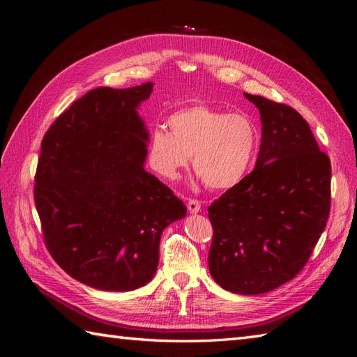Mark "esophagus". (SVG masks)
I'll use <instances>...</instances> for the list:
<instances>
[{"mask_svg": "<svg viewBox=\"0 0 357 357\" xmlns=\"http://www.w3.org/2000/svg\"><path fill=\"white\" fill-rule=\"evenodd\" d=\"M188 208H189L190 213H195L197 214L198 211H201V202L198 199H189Z\"/></svg>", "mask_w": 357, "mask_h": 357, "instance_id": "34e87169", "label": "esophagus"}]
</instances>
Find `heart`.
I'll list each match as a JSON object with an SVG mask.
<instances>
[{
    "label": "heart",
    "mask_w": 357,
    "mask_h": 357,
    "mask_svg": "<svg viewBox=\"0 0 357 357\" xmlns=\"http://www.w3.org/2000/svg\"><path fill=\"white\" fill-rule=\"evenodd\" d=\"M172 131L156 126L149 137V164L159 176L176 180L192 156L193 169L211 189H229L250 169L261 131L252 116L195 104L172 113Z\"/></svg>",
    "instance_id": "1"
}]
</instances>
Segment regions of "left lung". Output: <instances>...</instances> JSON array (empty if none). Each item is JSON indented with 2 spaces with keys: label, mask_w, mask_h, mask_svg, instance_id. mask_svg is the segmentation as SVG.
Masks as SVG:
<instances>
[{
  "label": "left lung",
  "mask_w": 357,
  "mask_h": 357,
  "mask_svg": "<svg viewBox=\"0 0 357 357\" xmlns=\"http://www.w3.org/2000/svg\"><path fill=\"white\" fill-rule=\"evenodd\" d=\"M262 122L255 169L208 207L210 274L225 290L261 295L305 266L331 211V160L290 105L244 93Z\"/></svg>",
  "instance_id": "left-lung-1"
}]
</instances>
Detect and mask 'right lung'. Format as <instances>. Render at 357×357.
I'll use <instances>...</instances> for the list:
<instances>
[{"mask_svg":"<svg viewBox=\"0 0 357 357\" xmlns=\"http://www.w3.org/2000/svg\"><path fill=\"white\" fill-rule=\"evenodd\" d=\"M153 83L89 91L41 142L34 199L45 244L77 282L129 291L147 284L167 226L186 205L144 169L149 134L137 109Z\"/></svg>","mask_w":357,"mask_h":357,"instance_id":"add662e5","label":"right lung"}]
</instances>
